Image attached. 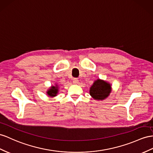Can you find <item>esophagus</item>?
I'll use <instances>...</instances> for the list:
<instances>
[{
  "instance_id": "34e87169",
  "label": "esophagus",
  "mask_w": 153,
  "mask_h": 153,
  "mask_svg": "<svg viewBox=\"0 0 153 153\" xmlns=\"http://www.w3.org/2000/svg\"><path fill=\"white\" fill-rule=\"evenodd\" d=\"M73 83L74 84H78V83H79V80H78V79H77V78H74V79H73Z\"/></svg>"
}]
</instances>
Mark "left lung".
<instances>
[{
  "mask_svg": "<svg viewBox=\"0 0 153 153\" xmlns=\"http://www.w3.org/2000/svg\"><path fill=\"white\" fill-rule=\"evenodd\" d=\"M111 92V84L100 79L95 81L90 88V95L97 100H105L109 96Z\"/></svg>",
  "mask_w": 153,
  "mask_h": 153,
  "instance_id": "1",
  "label": "left lung"
}]
</instances>
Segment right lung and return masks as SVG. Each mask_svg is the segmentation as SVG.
<instances>
[{
    "mask_svg": "<svg viewBox=\"0 0 153 153\" xmlns=\"http://www.w3.org/2000/svg\"><path fill=\"white\" fill-rule=\"evenodd\" d=\"M58 86L56 85V86H52L47 91V94L50 97H55L56 96L58 93Z\"/></svg>",
    "mask_w": 153,
    "mask_h": 153,
    "instance_id": "right-lung-1",
    "label": "right lung"
}]
</instances>
